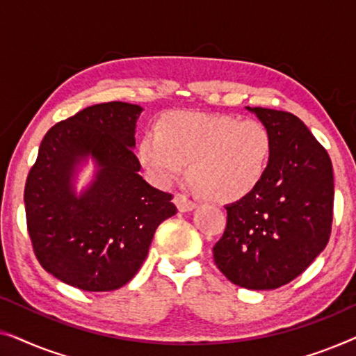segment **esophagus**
<instances>
[{
  "mask_svg": "<svg viewBox=\"0 0 356 356\" xmlns=\"http://www.w3.org/2000/svg\"><path fill=\"white\" fill-rule=\"evenodd\" d=\"M173 201H175V204H177V207L179 209V212H189L196 207V202H194L193 199H189L188 196H184V194H181V193L175 194Z\"/></svg>",
  "mask_w": 356,
  "mask_h": 356,
  "instance_id": "34e87169",
  "label": "esophagus"
}]
</instances>
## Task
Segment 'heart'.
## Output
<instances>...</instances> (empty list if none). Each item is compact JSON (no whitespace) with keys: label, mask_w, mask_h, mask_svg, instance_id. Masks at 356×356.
<instances>
[{"label":"heart","mask_w":356,"mask_h":356,"mask_svg":"<svg viewBox=\"0 0 356 356\" xmlns=\"http://www.w3.org/2000/svg\"><path fill=\"white\" fill-rule=\"evenodd\" d=\"M272 154V136L257 120L233 115L170 111L155 133L139 140L138 157L152 181L162 186L184 173L204 197L233 202L254 191Z\"/></svg>","instance_id":"b5f03b06"}]
</instances>
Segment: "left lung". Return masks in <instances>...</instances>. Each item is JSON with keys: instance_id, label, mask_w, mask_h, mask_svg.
I'll use <instances>...</instances> for the list:
<instances>
[{"instance_id": "1", "label": "left lung", "mask_w": 356, "mask_h": 356, "mask_svg": "<svg viewBox=\"0 0 356 356\" xmlns=\"http://www.w3.org/2000/svg\"><path fill=\"white\" fill-rule=\"evenodd\" d=\"M272 136V154L254 191L227 206L213 261L232 284L274 290L296 279L327 245L334 173L327 150L298 116L252 106Z\"/></svg>"}]
</instances>
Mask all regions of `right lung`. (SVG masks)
Instances as JSON below:
<instances>
[{
    "mask_svg": "<svg viewBox=\"0 0 356 356\" xmlns=\"http://www.w3.org/2000/svg\"><path fill=\"white\" fill-rule=\"evenodd\" d=\"M139 105L106 102L56 123L43 138L24 189L33 254L48 274L84 291L128 284L154 233L177 213L173 196L145 183L133 152ZM99 165L77 198L70 177L82 158Z\"/></svg>",
    "mask_w": 356,
    "mask_h": 356,
    "instance_id": "1",
    "label": "right lung"
}]
</instances>
